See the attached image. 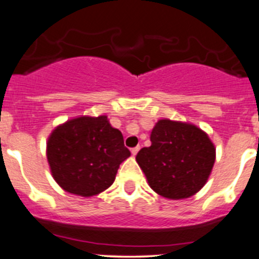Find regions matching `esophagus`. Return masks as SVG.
<instances>
[{
	"mask_svg": "<svg viewBox=\"0 0 259 259\" xmlns=\"http://www.w3.org/2000/svg\"><path fill=\"white\" fill-rule=\"evenodd\" d=\"M138 151H140V146H137V147L132 148V150H131V152H132V155H133V156H136V155H137Z\"/></svg>",
	"mask_w": 259,
	"mask_h": 259,
	"instance_id": "1",
	"label": "esophagus"
}]
</instances>
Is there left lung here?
Returning a JSON list of instances; mask_svg holds the SVG:
<instances>
[{
    "mask_svg": "<svg viewBox=\"0 0 259 259\" xmlns=\"http://www.w3.org/2000/svg\"><path fill=\"white\" fill-rule=\"evenodd\" d=\"M151 146L136 156L150 188L170 200L188 199L203 189L215 162V146L193 123L163 118L151 131Z\"/></svg>",
    "mask_w": 259,
    "mask_h": 259,
    "instance_id": "obj_1",
    "label": "left lung"
}]
</instances>
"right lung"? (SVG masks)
I'll list each match as a JSON object with an SVG mask.
<instances>
[{
  "label": "right lung",
  "mask_w": 259,
  "mask_h": 259,
  "mask_svg": "<svg viewBox=\"0 0 259 259\" xmlns=\"http://www.w3.org/2000/svg\"><path fill=\"white\" fill-rule=\"evenodd\" d=\"M131 156L121 131L107 116H80L53 130L46 142L51 175L64 191L91 198L114 183L119 165Z\"/></svg>",
  "instance_id": "obj_1"
}]
</instances>
